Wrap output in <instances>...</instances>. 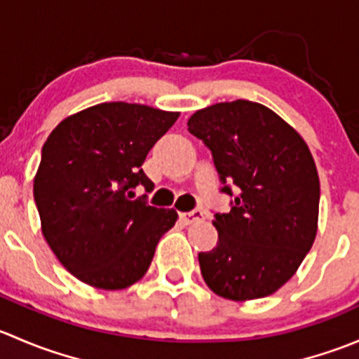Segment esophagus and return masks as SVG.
<instances>
[{"instance_id":"34e87169","label":"esophagus","mask_w":359,"mask_h":359,"mask_svg":"<svg viewBox=\"0 0 359 359\" xmlns=\"http://www.w3.org/2000/svg\"><path fill=\"white\" fill-rule=\"evenodd\" d=\"M180 220H182L184 226H189V224L198 222V220H203V212L201 210H193V212L180 213Z\"/></svg>"}]
</instances>
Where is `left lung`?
<instances>
[{
    "label": "left lung",
    "instance_id": "left-lung-1",
    "mask_svg": "<svg viewBox=\"0 0 359 359\" xmlns=\"http://www.w3.org/2000/svg\"><path fill=\"white\" fill-rule=\"evenodd\" d=\"M187 130L212 153L220 193L234 196L229 212L213 215L217 247L198 253L203 280L224 299L271 295L316 238L320 179L309 147L276 112L250 100L196 111Z\"/></svg>",
    "mask_w": 359,
    "mask_h": 359
}]
</instances>
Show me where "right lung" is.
Masks as SVG:
<instances>
[{
  "label": "right lung",
  "instance_id": "obj_1",
  "mask_svg": "<svg viewBox=\"0 0 359 359\" xmlns=\"http://www.w3.org/2000/svg\"><path fill=\"white\" fill-rule=\"evenodd\" d=\"M179 112L106 102L72 114L50 133L34 179L43 236L86 285L119 290L146 274L175 210L151 206L137 186L154 184L142 163Z\"/></svg>",
  "mask_w": 359,
  "mask_h": 359
}]
</instances>
